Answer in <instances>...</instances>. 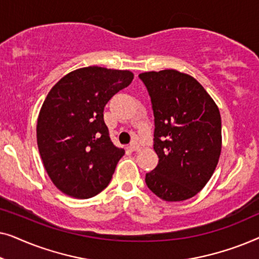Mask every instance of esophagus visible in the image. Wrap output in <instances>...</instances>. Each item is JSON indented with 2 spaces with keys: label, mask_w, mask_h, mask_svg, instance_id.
Masks as SVG:
<instances>
[{
  "label": "esophagus",
  "mask_w": 259,
  "mask_h": 259,
  "mask_svg": "<svg viewBox=\"0 0 259 259\" xmlns=\"http://www.w3.org/2000/svg\"><path fill=\"white\" fill-rule=\"evenodd\" d=\"M130 150H131V151H133V152L139 151V150H140V144L138 143L137 140L132 141V143H131V145H130Z\"/></svg>",
  "instance_id": "34e87169"
}]
</instances>
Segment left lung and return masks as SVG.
<instances>
[{"label":"left lung","instance_id":"1","mask_svg":"<svg viewBox=\"0 0 259 259\" xmlns=\"http://www.w3.org/2000/svg\"><path fill=\"white\" fill-rule=\"evenodd\" d=\"M154 115L159 161L146 173L148 189L166 201L199 192L213 175L222 150L221 113L204 87L175 69L139 74Z\"/></svg>","mask_w":259,"mask_h":259}]
</instances>
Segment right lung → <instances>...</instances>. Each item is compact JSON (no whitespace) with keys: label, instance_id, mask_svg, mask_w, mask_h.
Segmentation results:
<instances>
[{"label":"right lung","instance_id":"right-lung-1","mask_svg":"<svg viewBox=\"0 0 259 259\" xmlns=\"http://www.w3.org/2000/svg\"><path fill=\"white\" fill-rule=\"evenodd\" d=\"M132 80L130 70L91 66L67 74L48 93L37 119L38 152L67 196L87 199L111 182L125 151L112 143L104 108Z\"/></svg>","mask_w":259,"mask_h":259}]
</instances>
